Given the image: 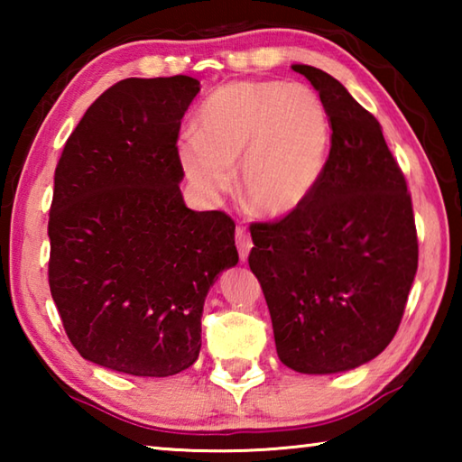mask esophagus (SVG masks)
I'll return each instance as SVG.
<instances>
[{
	"instance_id": "esophagus-1",
	"label": "esophagus",
	"mask_w": 462,
	"mask_h": 462,
	"mask_svg": "<svg viewBox=\"0 0 462 462\" xmlns=\"http://www.w3.org/2000/svg\"><path fill=\"white\" fill-rule=\"evenodd\" d=\"M236 246H238V254H240V261L245 263L248 259V253L250 248H253V240H250V234L245 228H236Z\"/></svg>"
}]
</instances>
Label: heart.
<instances>
[{
	"mask_svg": "<svg viewBox=\"0 0 462 462\" xmlns=\"http://www.w3.org/2000/svg\"><path fill=\"white\" fill-rule=\"evenodd\" d=\"M330 120L303 83L236 81L203 101L195 132L177 146L179 162L203 195L230 191L240 162V193L254 214L281 217L306 203L322 181Z\"/></svg>",
	"mask_w": 462,
	"mask_h": 462,
	"instance_id": "1",
	"label": "heart"
}]
</instances>
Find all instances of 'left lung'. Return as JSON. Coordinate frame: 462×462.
Segmentation results:
<instances>
[{
    "label": "left lung",
    "mask_w": 462,
    "mask_h": 462,
    "mask_svg": "<svg viewBox=\"0 0 462 462\" xmlns=\"http://www.w3.org/2000/svg\"><path fill=\"white\" fill-rule=\"evenodd\" d=\"M328 109L322 181L283 220L250 224V271L267 300L281 363L306 374L356 369L387 348L418 271L405 177L381 124L322 69L293 65Z\"/></svg>",
    "instance_id": "8db88e82"
}]
</instances>
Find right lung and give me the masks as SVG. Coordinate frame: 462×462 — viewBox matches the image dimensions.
I'll return each mask as SVG.
<instances>
[{"label":"right lung","mask_w":462,"mask_h":462,"mask_svg":"<svg viewBox=\"0 0 462 462\" xmlns=\"http://www.w3.org/2000/svg\"><path fill=\"white\" fill-rule=\"evenodd\" d=\"M198 93L187 75L112 85L54 171L51 293L77 353L106 369L191 366L209 287L238 263L232 217L193 212L179 189V128Z\"/></svg>","instance_id":"1"}]
</instances>
